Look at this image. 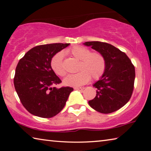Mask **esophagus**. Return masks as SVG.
<instances>
[{
  "mask_svg": "<svg viewBox=\"0 0 151 151\" xmlns=\"http://www.w3.org/2000/svg\"><path fill=\"white\" fill-rule=\"evenodd\" d=\"M75 90H78V91H83L85 88L84 87H75Z\"/></svg>",
  "mask_w": 151,
  "mask_h": 151,
  "instance_id": "obj_1",
  "label": "esophagus"
}]
</instances>
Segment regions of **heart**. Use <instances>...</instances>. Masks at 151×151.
Instances as JSON below:
<instances>
[{
	"mask_svg": "<svg viewBox=\"0 0 151 151\" xmlns=\"http://www.w3.org/2000/svg\"><path fill=\"white\" fill-rule=\"evenodd\" d=\"M66 54L80 60L78 65L79 72L68 75L64 79L63 83L67 86H80L87 83L91 76L99 78L103 75L106 66L105 58L98 52H93L87 48L81 46H75L66 51ZM51 67L57 75H65L66 70L63 63V55L58 52L51 60Z\"/></svg>",
	"mask_w": 151,
	"mask_h": 151,
	"instance_id": "1",
	"label": "heart"
}]
</instances>
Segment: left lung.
Segmentation results:
<instances>
[{
	"instance_id": "obj_1",
	"label": "left lung",
	"mask_w": 151,
	"mask_h": 151,
	"mask_svg": "<svg viewBox=\"0 0 151 151\" xmlns=\"http://www.w3.org/2000/svg\"><path fill=\"white\" fill-rule=\"evenodd\" d=\"M84 45L103 55L106 66L101 78L93 85L96 96L89 101L92 108L101 113L109 114L124 106L131 99L134 88V66L124 52L108 43L91 41Z\"/></svg>"
}]
</instances>
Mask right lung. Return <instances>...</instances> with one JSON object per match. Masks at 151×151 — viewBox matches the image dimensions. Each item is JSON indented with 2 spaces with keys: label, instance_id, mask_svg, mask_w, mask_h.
<instances>
[{
  "label": "right lung",
  "instance_id": "1",
  "mask_svg": "<svg viewBox=\"0 0 151 151\" xmlns=\"http://www.w3.org/2000/svg\"><path fill=\"white\" fill-rule=\"evenodd\" d=\"M69 43H53L32 48L19 60L15 70L14 85L22 105L30 113L51 118L62 111L73 88H57L52 85L61 80L52 67V57Z\"/></svg>",
  "mask_w": 151,
  "mask_h": 151
}]
</instances>
